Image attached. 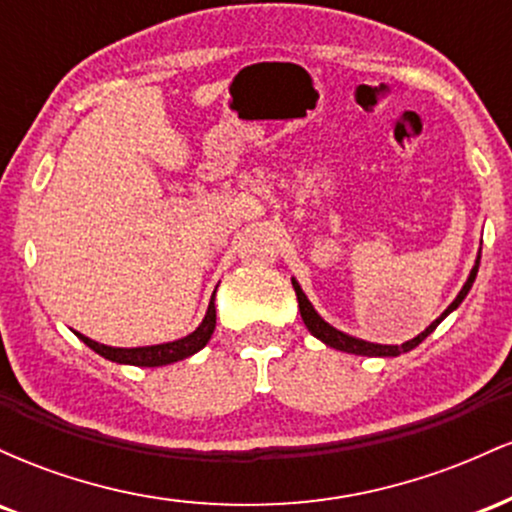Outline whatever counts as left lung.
<instances>
[{
	"mask_svg": "<svg viewBox=\"0 0 512 512\" xmlns=\"http://www.w3.org/2000/svg\"><path fill=\"white\" fill-rule=\"evenodd\" d=\"M479 257H481V250H479ZM479 257H477V264H474V267H472V274H469V279L464 281L462 291L457 293L455 301H452V303L448 305V310H445V313L440 315L436 322H431V325H428L426 330L419 334V337L409 339V342H404L402 346H397V344H395V346H387V344L363 342V339L349 337V334H344V332L334 330L332 325H327V322L322 320V317L315 313V308H313V305H310L308 298H305V293H303L301 286H298V281H296V279H291V284H293V289H296V296H298V308H301V317H303L305 327H308L310 334H313V337L320 339V342H325L327 346H332V349L346 351V354H356V356H399V354H404V351H411V349H414V346H419L421 342H424V339L428 337V334H431V332L436 330V327L440 325V320H443L445 315H450L452 310H455L457 305H460V303L464 301V296H467L469 289H472L474 279H477V272H479Z\"/></svg>",
	"mask_w": 512,
	"mask_h": 512,
	"instance_id": "1",
	"label": "left lung"
}]
</instances>
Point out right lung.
I'll return each mask as SVG.
<instances>
[{
	"label": "right lung",
	"instance_id": "1",
	"mask_svg": "<svg viewBox=\"0 0 512 512\" xmlns=\"http://www.w3.org/2000/svg\"><path fill=\"white\" fill-rule=\"evenodd\" d=\"M214 327H216V305H214V296H211L209 310H207V315H204L202 325H199L192 334H187V337L178 339V342L156 344V346H139V349H115V346H105V344L93 342V339H88L79 332H76V337H79L81 342L88 346V349H93L96 354L108 358V361L129 363V366L156 368V366H168V363L182 361V358L197 354L199 349H204V346H207L211 334H214Z\"/></svg>",
	"mask_w": 512,
	"mask_h": 512
}]
</instances>
